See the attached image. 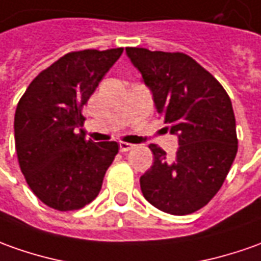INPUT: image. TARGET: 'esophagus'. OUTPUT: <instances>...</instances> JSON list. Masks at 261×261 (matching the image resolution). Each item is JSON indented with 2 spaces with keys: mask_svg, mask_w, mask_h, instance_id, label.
<instances>
[{
  "mask_svg": "<svg viewBox=\"0 0 261 261\" xmlns=\"http://www.w3.org/2000/svg\"><path fill=\"white\" fill-rule=\"evenodd\" d=\"M118 145H120V151H121V153L130 151V150H133V148L136 147V145L131 144V143H124V141H121V143H120Z\"/></svg>",
  "mask_w": 261,
  "mask_h": 261,
  "instance_id": "1",
  "label": "esophagus"
}]
</instances>
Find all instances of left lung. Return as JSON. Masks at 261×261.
Listing matches in <instances>:
<instances>
[{
    "instance_id": "obj_1",
    "label": "left lung",
    "mask_w": 261,
    "mask_h": 261,
    "mask_svg": "<svg viewBox=\"0 0 261 261\" xmlns=\"http://www.w3.org/2000/svg\"><path fill=\"white\" fill-rule=\"evenodd\" d=\"M125 53L153 94L157 113L178 137L174 159L148 145L154 163L140 177L143 196L168 214L197 212L220 190L237 154L230 97L187 54L137 47H127Z\"/></svg>"
}]
</instances>
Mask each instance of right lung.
I'll use <instances>...</instances> for the list:
<instances>
[{
    "instance_id": "1",
    "label": "right lung",
    "mask_w": 261,
    "mask_h": 261,
    "mask_svg": "<svg viewBox=\"0 0 261 261\" xmlns=\"http://www.w3.org/2000/svg\"><path fill=\"white\" fill-rule=\"evenodd\" d=\"M123 48L68 53L41 71L21 97L15 148L27 184L58 212L79 210L98 196L118 144L86 140L83 110Z\"/></svg>"
}]
</instances>
